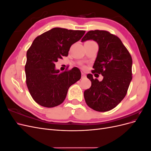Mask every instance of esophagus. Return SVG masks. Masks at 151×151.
<instances>
[{"mask_svg": "<svg viewBox=\"0 0 151 151\" xmlns=\"http://www.w3.org/2000/svg\"><path fill=\"white\" fill-rule=\"evenodd\" d=\"M86 75L84 74V73L82 72V74H81V78H82V79H84V78H86Z\"/></svg>", "mask_w": 151, "mask_h": 151, "instance_id": "34e87169", "label": "esophagus"}]
</instances>
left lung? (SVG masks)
Here are the masks:
<instances>
[{"label": "left lung", "mask_w": 151, "mask_h": 151, "mask_svg": "<svg viewBox=\"0 0 151 151\" xmlns=\"http://www.w3.org/2000/svg\"><path fill=\"white\" fill-rule=\"evenodd\" d=\"M89 40H94L99 45L91 72L101 74L103 79L99 81L93 79V74L87 75L91 86L85 90L84 99L94 110L108 111L115 108L127 93L132 79V58L120 39L107 31H89L82 42Z\"/></svg>", "instance_id": "1"}]
</instances>
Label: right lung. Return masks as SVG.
Listing matches in <instances>:
<instances>
[{
    "label": "right lung",
    "mask_w": 151,
    "mask_h": 151,
    "mask_svg": "<svg viewBox=\"0 0 151 151\" xmlns=\"http://www.w3.org/2000/svg\"><path fill=\"white\" fill-rule=\"evenodd\" d=\"M85 32L54 28L38 36L27 51L26 85L32 98L41 106L53 108L62 104L69 87L81 79L77 67L60 72L55 63L68 55L71 45Z\"/></svg>",
    "instance_id": "right-lung-1"
}]
</instances>
